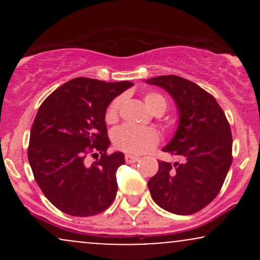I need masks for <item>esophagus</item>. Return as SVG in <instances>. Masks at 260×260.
<instances>
[{
	"mask_svg": "<svg viewBox=\"0 0 260 260\" xmlns=\"http://www.w3.org/2000/svg\"><path fill=\"white\" fill-rule=\"evenodd\" d=\"M124 159H126L127 164H134V162H137V161H138L140 157L136 156V155H132V154H126Z\"/></svg>",
	"mask_w": 260,
	"mask_h": 260,
	"instance_id": "1",
	"label": "esophagus"
}]
</instances>
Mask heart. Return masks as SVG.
<instances>
[{"label":"heart","instance_id":"1","mask_svg":"<svg viewBox=\"0 0 260 260\" xmlns=\"http://www.w3.org/2000/svg\"><path fill=\"white\" fill-rule=\"evenodd\" d=\"M145 106L153 113H164L168 107V101L157 92H147L143 98ZM121 105L120 98L111 101L105 113L107 123L117 120L118 109ZM112 142L116 148L127 153L142 154L153 149L159 142V133L153 127H138L132 124H122L112 133Z\"/></svg>","mask_w":260,"mask_h":260}]
</instances>
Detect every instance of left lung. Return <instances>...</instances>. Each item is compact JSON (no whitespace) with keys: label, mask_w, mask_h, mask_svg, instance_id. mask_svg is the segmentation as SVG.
<instances>
[{"label":"left lung","mask_w":260,"mask_h":260,"mask_svg":"<svg viewBox=\"0 0 260 260\" xmlns=\"http://www.w3.org/2000/svg\"><path fill=\"white\" fill-rule=\"evenodd\" d=\"M145 83L171 95L178 112L175 136L162 148L180 162L159 161L148 181L153 201L177 215H190L215 199L232 162V134L215 98L190 80L160 76Z\"/></svg>","instance_id":"left-lung-1"}]
</instances>
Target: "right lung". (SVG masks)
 Wrapping results in <instances>:
<instances>
[{"label": "right lung", "mask_w": 260, "mask_h": 260, "mask_svg": "<svg viewBox=\"0 0 260 260\" xmlns=\"http://www.w3.org/2000/svg\"><path fill=\"white\" fill-rule=\"evenodd\" d=\"M132 85L80 77L56 89L39 107L28 160L45 197L68 215H96L116 198V172L124 155L106 154L105 113L110 103ZM88 153L102 156L88 166Z\"/></svg>", "instance_id": "right-lung-1"}]
</instances>
